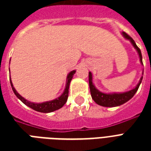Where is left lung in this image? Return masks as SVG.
Returning <instances> with one entry per match:
<instances>
[{
	"label": "left lung",
	"instance_id": "left-lung-1",
	"mask_svg": "<svg viewBox=\"0 0 151 151\" xmlns=\"http://www.w3.org/2000/svg\"><path fill=\"white\" fill-rule=\"evenodd\" d=\"M122 35L124 37V38L129 41L134 47V48L136 49L137 53L139 57V61L140 63L143 64V59H142V54H141L140 49L137 47L136 42L134 41V40L131 37H129L126 33L124 32H122ZM88 79H89V88H90V92H91V96H92V99L96 102V103L99 106H105V107H114V106H118L122 104H124L126 102L131 99L133 96L136 94V92H137L139 85H140L142 80H143V76L141 77L139 83L136 85V87L133 88L132 89L127 91L124 92H110V93H106V92H103L99 91V89H97L96 87L95 86L94 83H93V76H92V72L88 73Z\"/></svg>",
	"mask_w": 151,
	"mask_h": 151
}]
</instances>
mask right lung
<instances>
[{
	"label": "right lung",
	"instance_id": "right-lung-1",
	"mask_svg": "<svg viewBox=\"0 0 151 151\" xmlns=\"http://www.w3.org/2000/svg\"><path fill=\"white\" fill-rule=\"evenodd\" d=\"M76 70H72L68 73V75L66 77V86L64 88L63 92L59 96L58 98L55 99H52L50 101H46V102H43V103H34V102H30L26 99L25 98L19 95L17 92V91L15 90V88L13 86L12 81L11 80L10 77V83L12 85V88L13 92L15 93V95L17 96L18 99H19L20 100L22 101V103H24L25 105H27V106H29V108H31L33 110L38 111V112L41 113H51L53 112L55 110H57L63 107L64 104L66 103L67 99H68V94H69V87H70V81L73 78V74L75 73Z\"/></svg>",
	"mask_w": 151,
	"mask_h": 151
}]
</instances>
